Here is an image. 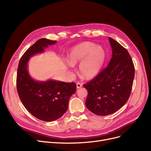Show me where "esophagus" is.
<instances>
[{
    "instance_id": "34e87169",
    "label": "esophagus",
    "mask_w": 151,
    "mask_h": 151,
    "mask_svg": "<svg viewBox=\"0 0 151 151\" xmlns=\"http://www.w3.org/2000/svg\"><path fill=\"white\" fill-rule=\"evenodd\" d=\"M81 87H82V84L81 83H79V82H78L76 83V88L77 89H80V88H81Z\"/></svg>"
}]
</instances>
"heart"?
Returning a JSON list of instances; mask_svg holds the SVG:
<instances>
[{"label":"heart","instance_id":"b5f03b06","mask_svg":"<svg viewBox=\"0 0 151 151\" xmlns=\"http://www.w3.org/2000/svg\"><path fill=\"white\" fill-rule=\"evenodd\" d=\"M106 59V51L100 46L92 42H84L74 46L67 57V67L80 62L79 65L82 76L90 79L96 76L104 65Z\"/></svg>","mask_w":151,"mask_h":151}]
</instances>
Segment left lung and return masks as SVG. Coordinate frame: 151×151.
<instances>
[{
  "label": "left lung",
  "instance_id": "8db88e82",
  "mask_svg": "<svg viewBox=\"0 0 151 151\" xmlns=\"http://www.w3.org/2000/svg\"><path fill=\"white\" fill-rule=\"evenodd\" d=\"M112 57L108 66L83 87L88 91L86 106L95 114H113L127 101L131 93L134 68L125 48L109 37Z\"/></svg>",
  "mask_w": 151,
  "mask_h": 151
}]
</instances>
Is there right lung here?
<instances>
[{
	"label": "right lung",
	"instance_id": "1",
	"mask_svg": "<svg viewBox=\"0 0 151 151\" xmlns=\"http://www.w3.org/2000/svg\"><path fill=\"white\" fill-rule=\"evenodd\" d=\"M57 41L46 38L37 40L24 52L19 62L17 86L22 104L28 111L40 120L50 122L58 119L68 109L69 99L75 93V83L55 80L37 81L30 75V58L45 52Z\"/></svg>",
	"mask_w": 151,
	"mask_h": 151
}]
</instances>
